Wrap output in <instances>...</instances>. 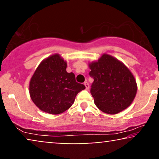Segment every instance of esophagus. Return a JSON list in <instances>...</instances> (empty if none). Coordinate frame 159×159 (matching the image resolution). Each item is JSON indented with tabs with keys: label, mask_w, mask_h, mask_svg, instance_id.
<instances>
[{
	"label": "esophagus",
	"mask_w": 159,
	"mask_h": 159,
	"mask_svg": "<svg viewBox=\"0 0 159 159\" xmlns=\"http://www.w3.org/2000/svg\"><path fill=\"white\" fill-rule=\"evenodd\" d=\"M84 85H85V89L87 90V91H89V84L88 83V82H85Z\"/></svg>",
	"instance_id": "34e87169"
}]
</instances>
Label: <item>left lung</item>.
Here are the masks:
<instances>
[{
  "mask_svg": "<svg viewBox=\"0 0 159 159\" xmlns=\"http://www.w3.org/2000/svg\"><path fill=\"white\" fill-rule=\"evenodd\" d=\"M93 78L91 93L98 108L107 114H117L132 104L137 92L134 76L125 65L107 54L89 63Z\"/></svg>",
  "mask_w": 159,
  "mask_h": 159,
  "instance_id": "left-lung-1",
  "label": "left lung"
}]
</instances>
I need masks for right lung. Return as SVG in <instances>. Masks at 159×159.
Masks as SVG:
<instances>
[{
  "label": "right lung",
  "mask_w": 159,
  "mask_h": 159,
  "mask_svg": "<svg viewBox=\"0 0 159 159\" xmlns=\"http://www.w3.org/2000/svg\"><path fill=\"white\" fill-rule=\"evenodd\" d=\"M66 68L67 62L60 54H52L39 64L31 78L30 97L43 112L54 115L65 112L73 105L76 94L85 89Z\"/></svg>",
  "instance_id": "add662e5"
}]
</instances>
